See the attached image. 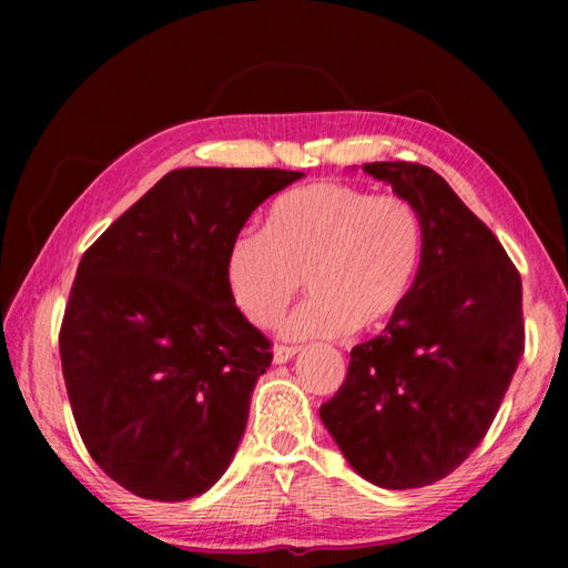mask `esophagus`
Masks as SVG:
<instances>
[{
  "instance_id": "esophagus-1",
  "label": "esophagus",
  "mask_w": 568,
  "mask_h": 568,
  "mask_svg": "<svg viewBox=\"0 0 568 568\" xmlns=\"http://www.w3.org/2000/svg\"><path fill=\"white\" fill-rule=\"evenodd\" d=\"M297 352H300L297 346H275L273 348V364H277V366L287 364V361H291Z\"/></svg>"
}]
</instances>
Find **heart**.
Returning a JSON list of instances; mask_svg holds the SVG:
<instances>
[{
    "instance_id": "heart-1",
    "label": "heart",
    "mask_w": 568,
    "mask_h": 568,
    "mask_svg": "<svg viewBox=\"0 0 568 568\" xmlns=\"http://www.w3.org/2000/svg\"><path fill=\"white\" fill-rule=\"evenodd\" d=\"M425 226L400 195L315 183L277 197L263 232H241L226 253V285L256 327H273L300 285L310 300L283 322L293 342L378 329L413 297Z\"/></svg>"
}]
</instances>
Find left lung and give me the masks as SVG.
<instances>
[{"label":"left lung","mask_w":568,"mask_h":568,"mask_svg":"<svg viewBox=\"0 0 568 568\" xmlns=\"http://www.w3.org/2000/svg\"><path fill=\"white\" fill-rule=\"evenodd\" d=\"M415 204L425 256L413 297L376 339L352 348L320 407L358 476L388 490L449 476L486 437L525 352L523 281L496 234L419 163H366Z\"/></svg>","instance_id":"1"}]
</instances>
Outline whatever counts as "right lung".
<instances>
[{
	"label": "right lung",
	"mask_w": 568,
	"mask_h": 568,
	"mask_svg": "<svg viewBox=\"0 0 568 568\" xmlns=\"http://www.w3.org/2000/svg\"><path fill=\"white\" fill-rule=\"evenodd\" d=\"M300 178L180 168L84 251L60 327L63 378L90 456L134 496L197 498L232 464L273 354L234 305L226 253Z\"/></svg>",
	"instance_id": "add662e5"
}]
</instances>
